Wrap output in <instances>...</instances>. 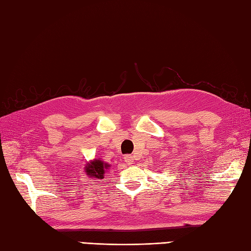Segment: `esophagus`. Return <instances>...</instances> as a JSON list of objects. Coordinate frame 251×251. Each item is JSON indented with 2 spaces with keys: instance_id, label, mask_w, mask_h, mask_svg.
<instances>
[{
  "instance_id": "esophagus-1",
  "label": "esophagus",
  "mask_w": 251,
  "mask_h": 251,
  "mask_svg": "<svg viewBox=\"0 0 251 251\" xmlns=\"http://www.w3.org/2000/svg\"><path fill=\"white\" fill-rule=\"evenodd\" d=\"M124 161L127 165H131V164H134V157H132L131 155H125Z\"/></svg>"
}]
</instances>
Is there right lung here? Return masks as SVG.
Here are the masks:
<instances>
[{
    "label": "right lung",
    "instance_id": "obj_1",
    "mask_svg": "<svg viewBox=\"0 0 251 251\" xmlns=\"http://www.w3.org/2000/svg\"><path fill=\"white\" fill-rule=\"evenodd\" d=\"M110 165L104 163L101 159H93V161L87 162L85 166V173L89 178L96 179H103L104 174L109 169Z\"/></svg>",
    "mask_w": 251,
    "mask_h": 251
}]
</instances>
